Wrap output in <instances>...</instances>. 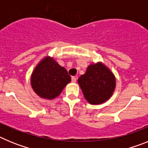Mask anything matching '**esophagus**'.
<instances>
[{
  "mask_svg": "<svg viewBox=\"0 0 148 148\" xmlns=\"http://www.w3.org/2000/svg\"><path fill=\"white\" fill-rule=\"evenodd\" d=\"M76 78H75V76H73L72 77V82H73V83H75V82H76Z\"/></svg>",
  "mask_w": 148,
  "mask_h": 148,
  "instance_id": "esophagus-1",
  "label": "esophagus"
}]
</instances>
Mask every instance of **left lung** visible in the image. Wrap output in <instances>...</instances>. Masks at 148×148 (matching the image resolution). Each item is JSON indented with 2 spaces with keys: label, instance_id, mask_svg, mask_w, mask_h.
Masks as SVG:
<instances>
[{
  "label": "left lung",
  "instance_id": "8db88e82",
  "mask_svg": "<svg viewBox=\"0 0 148 148\" xmlns=\"http://www.w3.org/2000/svg\"><path fill=\"white\" fill-rule=\"evenodd\" d=\"M86 100L91 104L105 102L112 96L116 88V78L101 62L90 64L85 74L78 79Z\"/></svg>",
  "mask_w": 148,
  "mask_h": 148
}]
</instances>
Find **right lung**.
<instances>
[{"mask_svg": "<svg viewBox=\"0 0 148 148\" xmlns=\"http://www.w3.org/2000/svg\"><path fill=\"white\" fill-rule=\"evenodd\" d=\"M70 82L71 77L66 69L49 56L38 64L31 75V85L35 93L49 100L58 96Z\"/></svg>", "mask_w": 148, "mask_h": 148, "instance_id": "right-lung-1", "label": "right lung"}]
</instances>
